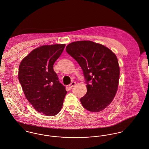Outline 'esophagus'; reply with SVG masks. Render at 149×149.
I'll list each match as a JSON object with an SVG mask.
<instances>
[{
	"mask_svg": "<svg viewBox=\"0 0 149 149\" xmlns=\"http://www.w3.org/2000/svg\"><path fill=\"white\" fill-rule=\"evenodd\" d=\"M75 84H76V82H74V81L72 82L71 84H70V85H69V89H71L72 88V87H73Z\"/></svg>",
	"mask_w": 149,
	"mask_h": 149,
	"instance_id": "obj_1",
	"label": "esophagus"
}]
</instances>
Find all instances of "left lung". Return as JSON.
Masks as SVG:
<instances>
[{"instance_id":"8db88e82","label":"left lung","mask_w":149,"mask_h":149,"mask_svg":"<svg viewBox=\"0 0 149 149\" xmlns=\"http://www.w3.org/2000/svg\"><path fill=\"white\" fill-rule=\"evenodd\" d=\"M66 51L79 63L85 79L87 92L80 98L82 105L92 112L104 110L118 89L120 67L116 54L104 45L91 41L71 42Z\"/></svg>"}]
</instances>
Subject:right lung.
Returning <instances> with one entry per match:
<instances>
[{
    "label": "right lung",
    "mask_w": 149,
    "mask_h": 149,
    "mask_svg": "<svg viewBox=\"0 0 149 149\" xmlns=\"http://www.w3.org/2000/svg\"><path fill=\"white\" fill-rule=\"evenodd\" d=\"M65 44L42 45L21 61L18 78L28 101L38 112L47 116L57 114L67 92L54 70Z\"/></svg>",
    "instance_id": "1"
}]
</instances>
